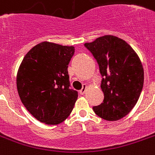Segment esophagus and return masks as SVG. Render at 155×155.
<instances>
[{
    "instance_id": "34e87169",
    "label": "esophagus",
    "mask_w": 155,
    "mask_h": 155,
    "mask_svg": "<svg viewBox=\"0 0 155 155\" xmlns=\"http://www.w3.org/2000/svg\"><path fill=\"white\" fill-rule=\"evenodd\" d=\"M87 88H88V85H87V84H84L82 89L80 91V94H82V95H83V94H84V93H85V92H86V90H87Z\"/></svg>"
}]
</instances>
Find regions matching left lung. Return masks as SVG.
Returning a JSON list of instances; mask_svg holds the SVG:
<instances>
[{
    "instance_id": "1",
    "label": "left lung",
    "mask_w": 155,
    "mask_h": 155,
    "mask_svg": "<svg viewBox=\"0 0 155 155\" xmlns=\"http://www.w3.org/2000/svg\"><path fill=\"white\" fill-rule=\"evenodd\" d=\"M84 46L97 60L102 76L103 102L93 106V111L107 121L121 120L133 109L143 88L140 58L126 41L114 35H103Z\"/></svg>"
}]
</instances>
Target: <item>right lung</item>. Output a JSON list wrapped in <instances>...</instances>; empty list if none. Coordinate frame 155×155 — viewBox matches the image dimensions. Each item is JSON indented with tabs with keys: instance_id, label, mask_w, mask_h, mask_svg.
Masks as SVG:
<instances>
[{
	"instance_id": "1",
	"label": "right lung",
	"mask_w": 155,
	"mask_h": 155,
	"mask_svg": "<svg viewBox=\"0 0 155 155\" xmlns=\"http://www.w3.org/2000/svg\"><path fill=\"white\" fill-rule=\"evenodd\" d=\"M74 46L44 41L22 59L17 74V89L26 109L40 122L56 125L71 113L78 93L70 88L67 67Z\"/></svg>"
}]
</instances>
